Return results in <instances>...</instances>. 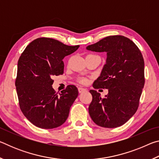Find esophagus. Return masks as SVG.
I'll list each match as a JSON object with an SVG mask.
<instances>
[{"label": "esophagus", "mask_w": 159, "mask_h": 159, "mask_svg": "<svg viewBox=\"0 0 159 159\" xmlns=\"http://www.w3.org/2000/svg\"><path fill=\"white\" fill-rule=\"evenodd\" d=\"M87 90L85 89V88H81V87H79V93H83L85 92V91H86Z\"/></svg>", "instance_id": "esophagus-1"}]
</instances>
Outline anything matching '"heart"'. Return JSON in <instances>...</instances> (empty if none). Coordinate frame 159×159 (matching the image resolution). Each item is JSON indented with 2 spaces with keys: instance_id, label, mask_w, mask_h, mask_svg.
Instances as JSON below:
<instances>
[{
  "instance_id": "obj_1",
  "label": "heart",
  "mask_w": 159,
  "mask_h": 159,
  "mask_svg": "<svg viewBox=\"0 0 159 159\" xmlns=\"http://www.w3.org/2000/svg\"><path fill=\"white\" fill-rule=\"evenodd\" d=\"M79 82L83 83V84H85L88 82V79H85V78H81V79H79Z\"/></svg>"
}]
</instances>
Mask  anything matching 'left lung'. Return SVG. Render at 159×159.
I'll list each match as a JSON object with an SVG mask.
<instances>
[{"mask_svg":"<svg viewBox=\"0 0 159 159\" xmlns=\"http://www.w3.org/2000/svg\"><path fill=\"white\" fill-rule=\"evenodd\" d=\"M86 49L106 52V64L93 83L95 89H108L104 98L90 90L93 99L89 114L94 123L103 128H117L138 110L144 85V61L138 47L123 36H109Z\"/></svg>","mask_w":159,"mask_h":159,"instance_id":"obj_1","label":"left lung"}]
</instances>
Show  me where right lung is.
I'll use <instances>...</instances> for the list:
<instances>
[{"label":"right lung","mask_w":159,"mask_h":159,"mask_svg":"<svg viewBox=\"0 0 159 159\" xmlns=\"http://www.w3.org/2000/svg\"><path fill=\"white\" fill-rule=\"evenodd\" d=\"M79 48L43 37L31 42L21 53L15 80L19 104L25 117L36 127L57 128L68 118L79 90L70 85L56 93L52 79L63 74L64 57Z\"/></svg>","instance_id":"obj_1"}]
</instances>
